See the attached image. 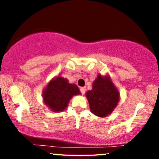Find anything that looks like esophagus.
Segmentation results:
<instances>
[{
    "mask_svg": "<svg viewBox=\"0 0 159 159\" xmlns=\"http://www.w3.org/2000/svg\"><path fill=\"white\" fill-rule=\"evenodd\" d=\"M80 91H81V94H82V95H84V94L85 93L86 88H85V87H81V88H80Z\"/></svg>",
    "mask_w": 159,
    "mask_h": 159,
    "instance_id": "esophagus-1",
    "label": "esophagus"
}]
</instances>
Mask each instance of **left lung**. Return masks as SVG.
I'll use <instances>...</instances> for the list:
<instances>
[{"mask_svg": "<svg viewBox=\"0 0 159 159\" xmlns=\"http://www.w3.org/2000/svg\"><path fill=\"white\" fill-rule=\"evenodd\" d=\"M91 112L105 117L111 114L120 100L119 91L109 76L98 75L93 84V89L86 93Z\"/></svg>", "mask_w": 159, "mask_h": 159, "instance_id": "obj_1", "label": "left lung"}]
</instances>
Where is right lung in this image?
I'll use <instances>...</instances> for the list:
<instances>
[{
    "label": "right lung",
    "mask_w": 159,
    "mask_h": 159,
    "mask_svg": "<svg viewBox=\"0 0 159 159\" xmlns=\"http://www.w3.org/2000/svg\"><path fill=\"white\" fill-rule=\"evenodd\" d=\"M81 94L79 88L74 84H69L66 78L57 76L52 79L43 93L44 103L54 112L63 111L75 95Z\"/></svg>",
    "instance_id": "obj_1"
}]
</instances>
